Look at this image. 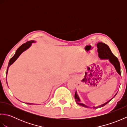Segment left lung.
<instances>
[{
  "instance_id": "left-lung-1",
  "label": "left lung",
  "mask_w": 127,
  "mask_h": 127,
  "mask_svg": "<svg viewBox=\"0 0 127 127\" xmlns=\"http://www.w3.org/2000/svg\"><path fill=\"white\" fill-rule=\"evenodd\" d=\"M96 46H97V47H98V52L99 57L100 59H109V61L110 62V63H112L115 66V68L116 70V71L118 73V74L121 75V68H120V62L118 61V59H117L116 57H115L114 55H113V53H112L111 50L110 49V48L108 46H107L106 44H104L103 42H98V44H97ZM116 94L117 93L115 94L114 97L116 96ZM113 98L110 99L109 101H107L106 102H105V103L100 105V106H96V107L94 106L92 107V108L98 109V108H99V107H101L102 106H104L105 105L108 103L109 101H111ZM75 101H76V103L77 104H79V105H80V106H84L85 107H90L86 106V105H85V104H83V103H82V102H80V99L79 98V96L77 95L76 91L75 94Z\"/></svg>"
}]
</instances>
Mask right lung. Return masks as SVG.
Masks as SVG:
<instances>
[{
	"label": "right lung",
	"instance_id": "obj_1",
	"mask_svg": "<svg viewBox=\"0 0 127 127\" xmlns=\"http://www.w3.org/2000/svg\"><path fill=\"white\" fill-rule=\"evenodd\" d=\"M33 42H35V41H30L26 42V43H25V44H23L21 45V46L19 47L17 50H16L15 55L10 59V61L9 62V64H8L7 68L6 76H7V71H8V70H9V66L11 65V64H12L13 63H14V62L18 58V57L21 55V54L23 52H24L25 51H26L27 49H28V48L31 46L32 43H33ZM6 82H7V81H6ZM27 104H33L32 103H27Z\"/></svg>",
	"mask_w": 127,
	"mask_h": 127
}]
</instances>
